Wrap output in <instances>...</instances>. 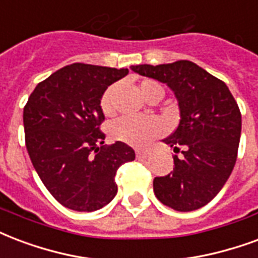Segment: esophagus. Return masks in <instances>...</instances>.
Listing matches in <instances>:
<instances>
[{"label":"esophagus","instance_id":"esophagus-1","mask_svg":"<svg viewBox=\"0 0 258 258\" xmlns=\"http://www.w3.org/2000/svg\"><path fill=\"white\" fill-rule=\"evenodd\" d=\"M150 156V153H149L148 150H137V157L139 158H146Z\"/></svg>","mask_w":258,"mask_h":258}]
</instances>
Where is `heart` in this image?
Masks as SVG:
<instances>
[{"label": "heart", "mask_w": 258, "mask_h": 258, "mask_svg": "<svg viewBox=\"0 0 258 258\" xmlns=\"http://www.w3.org/2000/svg\"><path fill=\"white\" fill-rule=\"evenodd\" d=\"M139 91L148 100L149 97L160 91L164 95V89L157 82L146 79L139 85ZM101 109L105 114H110L113 112V89H108L101 98ZM164 125L156 117H130L123 116L120 119L114 120L110 124V137L116 141L131 145L135 148H144L150 144L154 138L163 134Z\"/></svg>", "instance_id": "1"}]
</instances>
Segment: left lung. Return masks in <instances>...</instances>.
Returning a JSON list of instances; mask_svg holds the SVG:
<instances>
[{
  "label": "left lung",
  "mask_w": 258,
  "mask_h": 258,
  "mask_svg": "<svg viewBox=\"0 0 258 258\" xmlns=\"http://www.w3.org/2000/svg\"><path fill=\"white\" fill-rule=\"evenodd\" d=\"M131 70L165 83L180 110L177 128L164 142L182 156H173L172 172L154 177L156 197L179 212L205 207L235 165L242 127L236 101L224 82L191 61L142 64Z\"/></svg>",
  "instance_id": "obj_1"
}]
</instances>
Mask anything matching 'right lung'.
Listing matches in <instances>:
<instances>
[{
	"mask_svg": "<svg viewBox=\"0 0 258 258\" xmlns=\"http://www.w3.org/2000/svg\"><path fill=\"white\" fill-rule=\"evenodd\" d=\"M127 68L75 62L38 83L23 112L26 148L42 183L68 209L93 212L117 192L114 175L135 152L104 145L101 98Z\"/></svg>",
	"mask_w": 258,
	"mask_h": 258,
	"instance_id": "obj_1",
	"label": "right lung"
}]
</instances>
